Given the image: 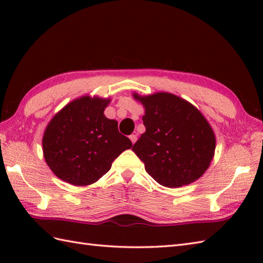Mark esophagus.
<instances>
[{"label":"esophagus","instance_id":"obj_1","mask_svg":"<svg viewBox=\"0 0 263 263\" xmlns=\"http://www.w3.org/2000/svg\"><path fill=\"white\" fill-rule=\"evenodd\" d=\"M137 139H138V138H137V136H136V135H131V136H130V140H131V142H132L133 144L136 143Z\"/></svg>","mask_w":263,"mask_h":263}]
</instances>
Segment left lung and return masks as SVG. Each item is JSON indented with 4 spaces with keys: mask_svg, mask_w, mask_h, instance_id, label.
Returning a JSON list of instances; mask_svg holds the SVG:
<instances>
[{
    "mask_svg": "<svg viewBox=\"0 0 263 263\" xmlns=\"http://www.w3.org/2000/svg\"><path fill=\"white\" fill-rule=\"evenodd\" d=\"M144 107L146 132L132 150L160 185L180 187L203 175L214 158L215 133L200 110L170 92L133 93Z\"/></svg>",
    "mask_w": 263,
    "mask_h": 263,
    "instance_id": "left-lung-1",
    "label": "left lung"
}]
</instances>
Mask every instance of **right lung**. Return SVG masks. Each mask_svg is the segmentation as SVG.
<instances>
[{"label":"right lung","mask_w":263,"mask_h":263,"mask_svg":"<svg viewBox=\"0 0 263 263\" xmlns=\"http://www.w3.org/2000/svg\"><path fill=\"white\" fill-rule=\"evenodd\" d=\"M110 99L83 96L55 115L43 137L44 158L61 180L76 186L97 182L115 158L132 147L117 121L104 115Z\"/></svg>","instance_id":"add662e5"}]
</instances>
